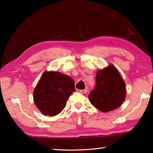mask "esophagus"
I'll return each mask as SVG.
<instances>
[{
    "mask_svg": "<svg viewBox=\"0 0 153 153\" xmlns=\"http://www.w3.org/2000/svg\"><path fill=\"white\" fill-rule=\"evenodd\" d=\"M79 92L81 93V94H86V93L88 92V90L86 89H85V90H79Z\"/></svg>",
    "mask_w": 153,
    "mask_h": 153,
    "instance_id": "1",
    "label": "esophagus"
}]
</instances>
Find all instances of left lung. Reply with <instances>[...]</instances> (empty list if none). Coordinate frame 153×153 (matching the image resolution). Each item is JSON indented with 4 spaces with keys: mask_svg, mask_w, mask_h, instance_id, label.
<instances>
[{
    "mask_svg": "<svg viewBox=\"0 0 153 153\" xmlns=\"http://www.w3.org/2000/svg\"><path fill=\"white\" fill-rule=\"evenodd\" d=\"M126 96L124 80L113 65L98 70L96 86L88 98L92 105L102 112H108L120 107Z\"/></svg>",
    "mask_w": 153,
    "mask_h": 153,
    "instance_id": "1",
    "label": "left lung"
}]
</instances>
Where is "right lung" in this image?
<instances>
[{
    "label": "right lung",
    "instance_id": "obj_1",
    "mask_svg": "<svg viewBox=\"0 0 153 153\" xmlns=\"http://www.w3.org/2000/svg\"><path fill=\"white\" fill-rule=\"evenodd\" d=\"M75 91L71 77L59 72L45 71L33 90V101L44 115L55 116L63 110Z\"/></svg>",
    "mask_w": 153,
    "mask_h": 153
}]
</instances>
